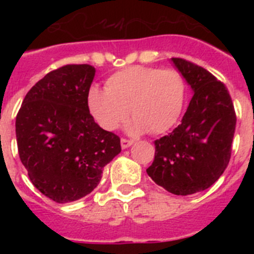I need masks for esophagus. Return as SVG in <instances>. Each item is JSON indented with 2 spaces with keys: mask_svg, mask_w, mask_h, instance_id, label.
<instances>
[{
  "mask_svg": "<svg viewBox=\"0 0 254 254\" xmlns=\"http://www.w3.org/2000/svg\"><path fill=\"white\" fill-rule=\"evenodd\" d=\"M132 143H133L132 140H127V138H122V140H121V146H122V149H128Z\"/></svg>",
  "mask_w": 254,
  "mask_h": 254,
  "instance_id": "1",
  "label": "esophagus"
}]
</instances>
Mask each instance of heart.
Here are the masks:
<instances>
[{
	"mask_svg": "<svg viewBox=\"0 0 254 254\" xmlns=\"http://www.w3.org/2000/svg\"><path fill=\"white\" fill-rule=\"evenodd\" d=\"M186 96L187 84L178 69L131 66L108 78L107 89L91 86L86 103L94 121L105 131L118 128L131 112V132L149 129L161 134L177 125Z\"/></svg>",
	"mask_w": 254,
	"mask_h": 254,
	"instance_id": "b5f03b06",
	"label": "heart"
}]
</instances>
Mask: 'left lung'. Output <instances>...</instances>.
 I'll use <instances>...</instances> for the list:
<instances>
[{
    "label": "left lung",
    "instance_id": "1",
    "mask_svg": "<svg viewBox=\"0 0 254 254\" xmlns=\"http://www.w3.org/2000/svg\"><path fill=\"white\" fill-rule=\"evenodd\" d=\"M172 62L193 96L181 125L155 141L146 172L170 193L188 196L207 190L226 169L237 117L228 89L212 73L183 58Z\"/></svg>",
    "mask_w": 254,
    "mask_h": 254
}]
</instances>
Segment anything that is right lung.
<instances>
[{
	"mask_svg": "<svg viewBox=\"0 0 254 254\" xmlns=\"http://www.w3.org/2000/svg\"><path fill=\"white\" fill-rule=\"evenodd\" d=\"M90 64H66L28 91L16 116L20 160L31 183L55 202H72L99 185L103 169L121 152V140L95 123L87 91Z\"/></svg>",
	"mask_w": 254,
	"mask_h": 254,
	"instance_id": "obj_1",
	"label": "right lung"
}]
</instances>
